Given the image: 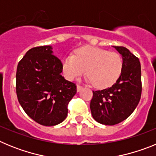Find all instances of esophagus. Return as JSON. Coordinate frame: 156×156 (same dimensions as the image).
Wrapping results in <instances>:
<instances>
[{
  "mask_svg": "<svg viewBox=\"0 0 156 156\" xmlns=\"http://www.w3.org/2000/svg\"><path fill=\"white\" fill-rule=\"evenodd\" d=\"M82 88H83V87H82V86H80V85H79V84H77V85H76L77 91H80V90L81 89H82Z\"/></svg>",
  "mask_w": 156,
  "mask_h": 156,
  "instance_id": "obj_1",
  "label": "esophagus"
}]
</instances>
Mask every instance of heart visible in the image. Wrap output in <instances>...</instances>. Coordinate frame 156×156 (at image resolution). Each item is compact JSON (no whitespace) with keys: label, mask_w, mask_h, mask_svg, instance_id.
Returning <instances> with one entry per match:
<instances>
[{"label":"heart","mask_w":156,"mask_h":156,"mask_svg":"<svg viewBox=\"0 0 156 156\" xmlns=\"http://www.w3.org/2000/svg\"><path fill=\"white\" fill-rule=\"evenodd\" d=\"M86 69L88 80L95 87H108L120 76L122 59L117 52L86 46L76 49L74 55L65 56L62 62L63 75L69 80L80 76Z\"/></svg>","instance_id":"heart-1"}]
</instances>
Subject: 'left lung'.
I'll return each mask as SVG.
<instances>
[{
    "instance_id": "8db88e82",
    "label": "left lung",
    "mask_w": 156,
    "mask_h": 156,
    "mask_svg": "<svg viewBox=\"0 0 156 156\" xmlns=\"http://www.w3.org/2000/svg\"><path fill=\"white\" fill-rule=\"evenodd\" d=\"M114 48L122 56L120 76L111 87L93 91L90 105L94 119L110 126L118 124L131 115L140 101L142 90L138 58L124 47Z\"/></svg>"
}]
</instances>
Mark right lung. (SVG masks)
Returning <instances> with one entry per match:
<instances>
[{
    "mask_svg": "<svg viewBox=\"0 0 156 156\" xmlns=\"http://www.w3.org/2000/svg\"><path fill=\"white\" fill-rule=\"evenodd\" d=\"M51 46L31 48L19 62L16 94L25 112L43 126H55L68 114V104L76 93L74 83L62 76L61 60Z\"/></svg>",
    "mask_w": 156,
    "mask_h": 156,
    "instance_id": "add662e5",
    "label": "right lung"
}]
</instances>
